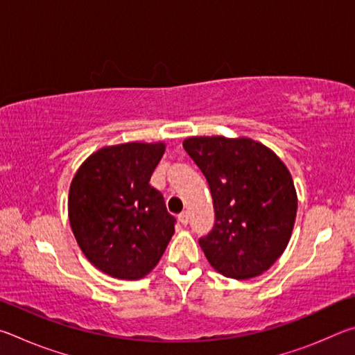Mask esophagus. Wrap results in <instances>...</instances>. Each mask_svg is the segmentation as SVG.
I'll return each mask as SVG.
<instances>
[{
  "mask_svg": "<svg viewBox=\"0 0 355 355\" xmlns=\"http://www.w3.org/2000/svg\"><path fill=\"white\" fill-rule=\"evenodd\" d=\"M178 220L182 222V225H188L189 224V214L186 213V211H183L182 214L178 216Z\"/></svg>",
  "mask_w": 355,
  "mask_h": 355,
  "instance_id": "esophagus-1",
  "label": "esophagus"
}]
</instances>
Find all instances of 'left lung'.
Returning <instances> with one entry per match:
<instances>
[{"mask_svg":"<svg viewBox=\"0 0 355 355\" xmlns=\"http://www.w3.org/2000/svg\"><path fill=\"white\" fill-rule=\"evenodd\" d=\"M183 147L211 191L214 225L199 239L209 264L232 279L268 271L284 254L296 219L297 196L286 166L245 137L197 136Z\"/></svg>","mask_w":355,"mask_h":355,"instance_id":"8db88e82","label":"left lung"}]
</instances>
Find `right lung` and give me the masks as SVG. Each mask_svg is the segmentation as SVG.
<instances>
[{"instance_id":"obj_1","label":"right lung","mask_w":355,"mask_h":355,"mask_svg":"<svg viewBox=\"0 0 355 355\" xmlns=\"http://www.w3.org/2000/svg\"><path fill=\"white\" fill-rule=\"evenodd\" d=\"M164 144L105 147L84 161L71 180L69 219L83 254L116 279L137 280L163 257L177 219L150 186Z\"/></svg>"}]
</instances>
